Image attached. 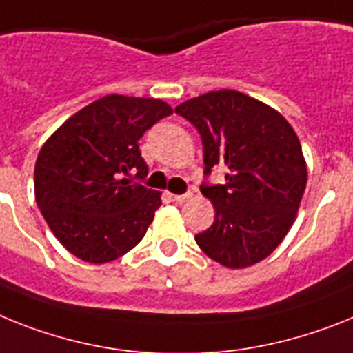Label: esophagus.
Instances as JSON below:
<instances>
[{
    "mask_svg": "<svg viewBox=\"0 0 353 353\" xmlns=\"http://www.w3.org/2000/svg\"><path fill=\"white\" fill-rule=\"evenodd\" d=\"M172 197H174V201H176V203H186V201L188 199H192V197H194V192H185V194H177V195H172Z\"/></svg>",
    "mask_w": 353,
    "mask_h": 353,
    "instance_id": "esophagus-1",
    "label": "esophagus"
}]
</instances>
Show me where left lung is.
Returning <instances> with one entry per match:
<instances>
[{
  "label": "left lung",
  "instance_id": "obj_1",
  "mask_svg": "<svg viewBox=\"0 0 353 353\" xmlns=\"http://www.w3.org/2000/svg\"><path fill=\"white\" fill-rule=\"evenodd\" d=\"M199 131L204 177L228 168L224 185L203 183L215 221L195 242L230 269L259 263L291 230L307 185L301 145L289 121L265 103L233 90L212 91L177 105Z\"/></svg>",
  "mask_w": 353,
  "mask_h": 353
}]
</instances>
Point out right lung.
<instances>
[{
    "instance_id": "1",
    "label": "right lung",
    "mask_w": 353,
    "mask_h": 353,
    "mask_svg": "<svg viewBox=\"0 0 353 353\" xmlns=\"http://www.w3.org/2000/svg\"><path fill=\"white\" fill-rule=\"evenodd\" d=\"M170 114L163 100L108 94L64 121L43 145L34 170L35 201L71 254L105 263L143 239L161 199L141 185L149 168L138 141ZM131 173L138 182L128 179Z\"/></svg>"
}]
</instances>
